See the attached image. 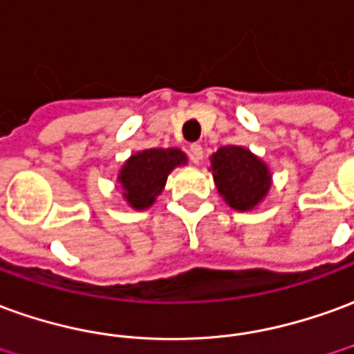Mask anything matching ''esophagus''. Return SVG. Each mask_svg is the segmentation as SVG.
Instances as JSON below:
<instances>
[{
  "instance_id": "obj_1",
  "label": "esophagus",
  "mask_w": 354,
  "mask_h": 354,
  "mask_svg": "<svg viewBox=\"0 0 354 354\" xmlns=\"http://www.w3.org/2000/svg\"><path fill=\"white\" fill-rule=\"evenodd\" d=\"M189 155H192V160L194 162H199L203 159V147L199 143H192L189 145Z\"/></svg>"
}]
</instances>
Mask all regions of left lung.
I'll return each instance as SVG.
<instances>
[{
  "instance_id": "1",
  "label": "left lung",
  "mask_w": 354,
  "mask_h": 354,
  "mask_svg": "<svg viewBox=\"0 0 354 354\" xmlns=\"http://www.w3.org/2000/svg\"><path fill=\"white\" fill-rule=\"evenodd\" d=\"M212 178L220 195L236 211H249L270 187V174L245 147L224 145L212 155Z\"/></svg>"
}]
</instances>
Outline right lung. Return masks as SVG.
Segmentation results:
<instances>
[{"instance_id": "add662e5", "label": "right lung", "mask_w": 354, "mask_h": 354, "mask_svg": "<svg viewBox=\"0 0 354 354\" xmlns=\"http://www.w3.org/2000/svg\"><path fill=\"white\" fill-rule=\"evenodd\" d=\"M182 162H185V155L180 149H145L132 155L118 176L126 201L140 211L151 207L167 184L170 170Z\"/></svg>"}]
</instances>
